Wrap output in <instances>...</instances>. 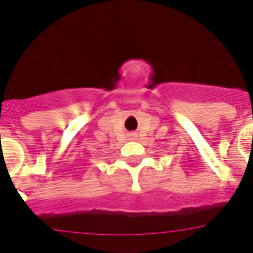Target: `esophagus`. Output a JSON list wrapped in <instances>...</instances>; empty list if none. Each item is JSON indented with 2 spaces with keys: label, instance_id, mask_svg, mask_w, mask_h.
<instances>
[{
  "label": "esophagus",
  "instance_id": "34e87169",
  "mask_svg": "<svg viewBox=\"0 0 253 253\" xmlns=\"http://www.w3.org/2000/svg\"><path fill=\"white\" fill-rule=\"evenodd\" d=\"M131 137H134V135H131Z\"/></svg>",
  "mask_w": 253,
  "mask_h": 253
}]
</instances>
